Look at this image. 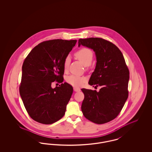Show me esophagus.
Wrapping results in <instances>:
<instances>
[{"mask_svg": "<svg viewBox=\"0 0 152 152\" xmlns=\"http://www.w3.org/2000/svg\"><path fill=\"white\" fill-rule=\"evenodd\" d=\"M73 90L75 92H80V89L79 88H76V87H74Z\"/></svg>", "mask_w": 152, "mask_h": 152, "instance_id": "1", "label": "esophagus"}]
</instances>
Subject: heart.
I'll list each match as a JSON object with an SVG mask.
<instances>
[{
  "label": "heart",
  "mask_w": 152,
  "mask_h": 152,
  "mask_svg": "<svg viewBox=\"0 0 152 152\" xmlns=\"http://www.w3.org/2000/svg\"><path fill=\"white\" fill-rule=\"evenodd\" d=\"M75 55L85 66L91 65L94 56L92 51L88 48H82L77 52H76ZM69 62L70 58L69 56H67L65 58L64 62V69L65 71L68 69ZM86 81V79L84 77L73 75L69 76L66 78L67 83L73 87H80L84 84Z\"/></svg>",
  "instance_id": "heart-1"
}]
</instances>
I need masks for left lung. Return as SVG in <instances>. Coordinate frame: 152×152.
I'll return each instance as SVG.
<instances>
[{
  "mask_svg": "<svg viewBox=\"0 0 152 152\" xmlns=\"http://www.w3.org/2000/svg\"><path fill=\"white\" fill-rule=\"evenodd\" d=\"M78 43L79 47L81 45L94 51L97 62L88 83L101 87L99 92L81 89L84 94L82 112L93 123H108L118 115L128 99L129 69L123 53L111 42L90 37L80 39Z\"/></svg>",
  "mask_w": 152,
  "mask_h": 152,
  "instance_id": "1",
  "label": "left lung"
}]
</instances>
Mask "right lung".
Masks as SVG:
<instances>
[{
  "label": "right lung",
  "mask_w": 152,
  "mask_h": 152,
  "mask_svg": "<svg viewBox=\"0 0 152 152\" xmlns=\"http://www.w3.org/2000/svg\"><path fill=\"white\" fill-rule=\"evenodd\" d=\"M76 40L55 39L35 47L22 66L20 94L29 116L43 124H51L65 115L73 88L66 83L51 87L52 82L63 81L64 62Z\"/></svg>",
  "instance_id": "right-lung-1"
}]
</instances>
